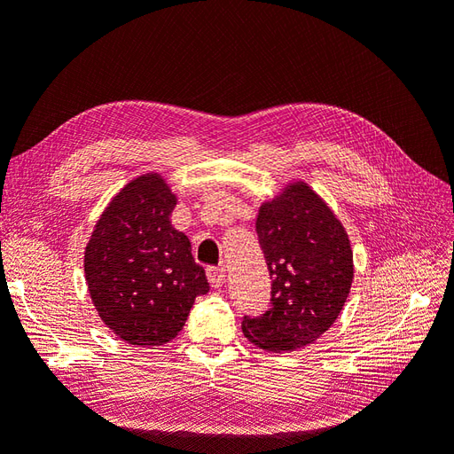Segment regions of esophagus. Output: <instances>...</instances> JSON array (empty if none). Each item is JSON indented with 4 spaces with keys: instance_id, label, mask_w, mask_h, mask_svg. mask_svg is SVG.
<instances>
[{
    "instance_id": "34e87169",
    "label": "esophagus",
    "mask_w": 454,
    "mask_h": 454,
    "mask_svg": "<svg viewBox=\"0 0 454 454\" xmlns=\"http://www.w3.org/2000/svg\"><path fill=\"white\" fill-rule=\"evenodd\" d=\"M206 277L212 287H222L225 284V269L223 267H208L206 269Z\"/></svg>"
}]
</instances>
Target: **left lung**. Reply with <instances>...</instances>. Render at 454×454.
I'll use <instances>...</instances> for the list:
<instances>
[{
	"mask_svg": "<svg viewBox=\"0 0 454 454\" xmlns=\"http://www.w3.org/2000/svg\"><path fill=\"white\" fill-rule=\"evenodd\" d=\"M257 237L272 278V307L244 318L242 333L267 352L305 348L333 325L354 280V254L340 219L305 180L261 202Z\"/></svg>",
	"mask_w": 454,
	"mask_h": 454,
	"instance_id": "obj_1",
	"label": "left lung"
}]
</instances>
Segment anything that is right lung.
Here are the masks:
<instances>
[{
	"mask_svg": "<svg viewBox=\"0 0 454 454\" xmlns=\"http://www.w3.org/2000/svg\"><path fill=\"white\" fill-rule=\"evenodd\" d=\"M176 204L167 177L145 172L107 202L87 242L92 305L129 345H167L182 332L195 297L210 290L189 239L172 227Z\"/></svg>",
	"mask_w": 454,
	"mask_h": 454,
	"instance_id": "add662e5",
	"label": "right lung"
}]
</instances>
